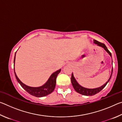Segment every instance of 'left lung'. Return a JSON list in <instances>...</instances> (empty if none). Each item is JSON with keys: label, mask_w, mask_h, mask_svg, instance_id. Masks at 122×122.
Returning a JSON list of instances; mask_svg holds the SVG:
<instances>
[{"label": "left lung", "mask_w": 122, "mask_h": 122, "mask_svg": "<svg viewBox=\"0 0 122 122\" xmlns=\"http://www.w3.org/2000/svg\"><path fill=\"white\" fill-rule=\"evenodd\" d=\"M94 44H96L97 46L102 47V48H104L105 49L107 53H108L109 55H110V56L111 57V54L108 48H107V47L106 45H105L103 43H101L100 42H98V41H97L96 40H94ZM112 71H113V67L112 68V71H111V74L110 76V78L108 80V81H107L106 83L103 84V86H102L98 88H94V89H88V88H86L83 87V86H80L79 84L77 83V82L76 81V80H75V77L73 75V74L72 73L71 75V84L73 85V88H74V89L76 91V92H77L78 93H79L81 95H85V96H92L98 93L99 92H101L103 88H104L107 85V84L108 83V82L110 81V78L111 77V76H112Z\"/></svg>", "instance_id": "1"}]
</instances>
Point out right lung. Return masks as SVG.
I'll use <instances>...</instances> for the list:
<instances>
[{"mask_svg":"<svg viewBox=\"0 0 122 122\" xmlns=\"http://www.w3.org/2000/svg\"><path fill=\"white\" fill-rule=\"evenodd\" d=\"M15 54L16 53H15V56H14V66L15 59ZM61 69H59L58 71H56L51 74L50 77H49V79L48 80V81H47L46 82V83L44 84L43 86H39V87H31V86H26V84H24L21 81H20L19 79V78L17 77V76L16 75L14 67V74H15L16 79L17 80V81L19 82L20 86H21L22 87L28 92V93L31 95L32 96L36 97H41L47 96L53 92L55 89V86H56V79L57 76L60 73V72L61 71Z\"/></svg>","mask_w":122,"mask_h":122,"instance_id":"right-lung-1","label":"right lung"}]
</instances>
